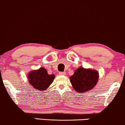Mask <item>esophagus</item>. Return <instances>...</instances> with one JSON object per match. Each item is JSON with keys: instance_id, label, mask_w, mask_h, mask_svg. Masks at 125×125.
Wrapping results in <instances>:
<instances>
[{"instance_id": "1", "label": "esophagus", "mask_w": 125, "mask_h": 125, "mask_svg": "<svg viewBox=\"0 0 125 125\" xmlns=\"http://www.w3.org/2000/svg\"><path fill=\"white\" fill-rule=\"evenodd\" d=\"M59 75H66V72H60L59 73Z\"/></svg>"}]
</instances>
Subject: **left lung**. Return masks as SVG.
Returning <instances> with one entry per match:
<instances>
[{"label": "left lung", "mask_w": 125, "mask_h": 125, "mask_svg": "<svg viewBox=\"0 0 125 125\" xmlns=\"http://www.w3.org/2000/svg\"><path fill=\"white\" fill-rule=\"evenodd\" d=\"M70 78L75 91L83 93L92 89L95 86L99 78V74L95 70L80 67Z\"/></svg>", "instance_id": "left-lung-1"}]
</instances>
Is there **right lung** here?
Instances as JSON below:
<instances>
[{"instance_id":"obj_1","label":"right lung","mask_w":125,"mask_h":125,"mask_svg":"<svg viewBox=\"0 0 125 125\" xmlns=\"http://www.w3.org/2000/svg\"><path fill=\"white\" fill-rule=\"evenodd\" d=\"M29 82L33 87L39 91H45L52 83L53 74H48L46 69L41 67L37 70L31 71L28 75Z\"/></svg>"}]
</instances>
